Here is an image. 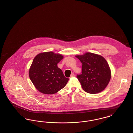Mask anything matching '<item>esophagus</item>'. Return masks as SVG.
Returning a JSON list of instances; mask_svg holds the SVG:
<instances>
[{"label":"esophagus","instance_id":"34e87169","mask_svg":"<svg viewBox=\"0 0 133 133\" xmlns=\"http://www.w3.org/2000/svg\"><path fill=\"white\" fill-rule=\"evenodd\" d=\"M74 76H75V75H74V74L72 73V74H71V76H70V78H72V77H74Z\"/></svg>","mask_w":133,"mask_h":133}]
</instances>
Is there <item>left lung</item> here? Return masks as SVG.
Wrapping results in <instances>:
<instances>
[{"mask_svg": "<svg viewBox=\"0 0 133 133\" xmlns=\"http://www.w3.org/2000/svg\"><path fill=\"white\" fill-rule=\"evenodd\" d=\"M82 63V74L77 78L84 91L90 94L98 93L104 90L109 82L111 73L104 57L92 53H86L76 56Z\"/></svg>", "mask_w": 133, "mask_h": 133, "instance_id": "8db88e82", "label": "left lung"}]
</instances>
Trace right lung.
Returning <instances> with one entry per match:
<instances>
[{"label":"right lung","mask_w":133,"mask_h":133,"mask_svg":"<svg viewBox=\"0 0 133 133\" xmlns=\"http://www.w3.org/2000/svg\"><path fill=\"white\" fill-rule=\"evenodd\" d=\"M63 58L60 54L47 52L40 53L34 58L29 75L39 91L45 94H53L66 86L69 79L57 66Z\"/></svg>","instance_id":"right-lung-1"}]
</instances>
